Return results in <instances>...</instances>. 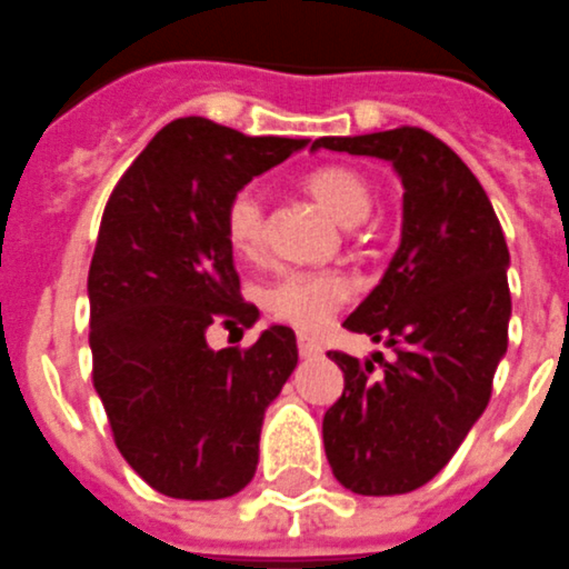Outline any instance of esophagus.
I'll use <instances>...</instances> for the list:
<instances>
[{
  "mask_svg": "<svg viewBox=\"0 0 569 569\" xmlns=\"http://www.w3.org/2000/svg\"><path fill=\"white\" fill-rule=\"evenodd\" d=\"M297 343H299V356H302V358H317L322 352L320 340L308 338V335H299Z\"/></svg>",
  "mask_w": 569,
  "mask_h": 569,
  "instance_id": "esophagus-1",
  "label": "esophagus"
}]
</instances>
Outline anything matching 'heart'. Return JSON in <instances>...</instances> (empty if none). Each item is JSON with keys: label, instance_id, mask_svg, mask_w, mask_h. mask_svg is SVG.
<instances>
[{"label": "heart", "instance_id": "heart-1", "mask_svg": "<svg viewBox=\"0 0 569 569\" xmlns=\"http://www.w3.org/2000/svg\"><path fill=\"white\" fill-rule=\"evenodd\" d=\"M306 188L343 226L370 217V184L347 167H322L306 179ZM226 238L243 258L258 256L263 243V199L258 188H240L226 206ZM352 293V281L340 270H284L261 290L263 308L279 320L313 331L326 326L331 311Z\"/></svg>", "mask_w": 569, "mask_h": 569}]
</instances>
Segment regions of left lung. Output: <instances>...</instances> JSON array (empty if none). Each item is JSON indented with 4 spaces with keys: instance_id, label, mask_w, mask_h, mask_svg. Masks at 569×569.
Returning <instances> with one entry per match:
<instances>
[{
    "instance_id": "obj_1",
    "label": "left lung",
    "mask_w": 569,
    "mask_h": 569,
    "mask_svg": "<svg viewBox=\"0 0 569 569\" xmlns=\"http://www.w3.org/2000/svg\"><path fill=\"white\" fill-rule=\"evenodd\" d=\"M311 149L381 158L406 190L399 249L343 322L393 358L329 352L347 385L322 417L335 479L361 497H397L435 479L488 408L508 349L511 256L479 179L429 131L320 138Z\"/></svg>"
}]
</instances>
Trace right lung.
Segmentation results:
<instances>
[{"label":"right lung","instance_id":"obj_1","mask_svg":"<svg viewBox=\"0 0 569 569\" xmlns=\"http://www.w3.org/2000/svg\"><path fill=\"white\" fill-rule=\"evenodd\" d=\"M308 143L181 117L104 206L88 276L93 388L122 458L163 497L226 499L256 476L263 413L299 349L288 326L247 352L208 347L213 322L258 320L222 220L240 188Z\"/></svg>","mask_w":569,"mask_h":569}]
</instances>
